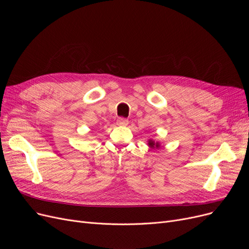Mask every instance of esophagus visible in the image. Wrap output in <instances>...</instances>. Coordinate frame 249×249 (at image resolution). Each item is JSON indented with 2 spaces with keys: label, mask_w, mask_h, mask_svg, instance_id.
<instances>
[{
  "label": "esophagus",
  "mask_w": 249,
  "mask_h": 249,
  "mask_svg": "<svg viewBox=\"0 0 249 249\" xmlns=\"http://www.w3.org/2000/svg\"><path fill=\"white\" fill-rule=\"evenodd\" d=\"M128 123H129V121L127 119H125V118H119V119L117 120V125H119V126H126V125H128Z\"/></svg>",
  "instance_id": "obj_1"
}]
</instances>
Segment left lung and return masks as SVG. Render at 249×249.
Here are the masks:
<instances>
[{
	"label": "left lung",
	"mask_w": 249,
	"mask_h": 249,
	"mask_svg": "<svg viewBox=\"0 0 249 249\" xmlns=\"http://www.w3.org/2000/svg\"><path fill=\"white\" fill-rule=\"evenodd\" d=\"M148 145H149L150 148H159L160 146V142H156V141H154L152 139L148 140Z\"/></svg>",
	"instance_id": "1"
}]
</instances>
